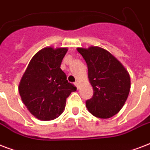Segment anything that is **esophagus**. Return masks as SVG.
<instances>
[{"instance_id": "esophagus-1", "label": "esophagus", "mask_w": 150, "mask_h": 150, "mask_svg": "<svg viewBox=\"0 0 150 150\" xmlns=\"http://www.w3.org/2000/svg\"><path fill=\"white\" fill-rule=\"evenodd\" d=\"M79 82H78V81H76V82H75V86L76 87H77L78 89H79Z\"/></svg>"}]
</instances>
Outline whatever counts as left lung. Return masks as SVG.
<instances>
[{"instance_id": "1", "label": "left lung", "mask_w": 150, "mask_h": 150, "mask_svg": "<svg viewBox=\"0 0 150 150\" xmlns=\"http://www.w3.org/2000/svg\"><path fill=\"white\" fill-rule=\"evenodd\" d=\"M88 67V78L93 96L86 102L87 109L99 118H110L118 113L130 92L128 71L109 51L100 47H78Z\"/></svg>"}]
</instances>
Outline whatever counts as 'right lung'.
Returning <instances> with one entry per match:
<instances>
[{"label":"right lung","mask_w":150,"mask_h":150,"mask_svg":"<svg viewBox=\"0 0 150 150\" xmlns=\"http://www.w3.org/2000/svg\"><path fill=\"white\" fill-rule=\"evenodd\" d=\"M67 47H47L36 53L22 75L18 92L29 111L39 120L50 121L59 117L66 99L76 87L68 82L61 69Z\"/></svg>","instance_id":"obj_1"}]
</instances>
